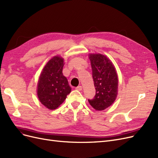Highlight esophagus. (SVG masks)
Masks as SVG:
<instances>
[{"instance_id":"34e87169","label":"esophagus","mask_w":158,"mask_h":158,"mask_svg":"<svg viewBox=\"0 0 158 158\" xmlns=\"http://www.w3.org/2000/svg\"><path fill=\"white\" fill-rule=\"evenodd\" d=\"M76 89L79 90V91H81V90L82 89V86H81V85H79V86H78V87H76Z\"/></svg>"}]
</instances>
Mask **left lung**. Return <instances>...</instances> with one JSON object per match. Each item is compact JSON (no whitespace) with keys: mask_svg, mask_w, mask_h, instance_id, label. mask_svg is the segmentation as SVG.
Listing matches in <instances>:
<instances>
[{"mask_svg":"<svg viewBox=\"0 0 158 158\" xmlns=\"http://www.w3.org/2000/svg\"><path fill=\"white\" fill-rule=\"evenodd\" d=\"M95 95L88 99L89 104L97 111H102L113 103L117 95L118 76L115 68L106 56L89 54Z\"/></svg>","mask_w":158,"mask_h":158,"instance_id":"left-lung-1","label":"left lung"}]
</instances>
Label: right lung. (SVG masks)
I'll return each instance as SVG.
<instances>
[{
	"label": "right lung",
	"instance_id": "right-lung-1",
	"mask_svg": "<svg viewBox=\"0 0 158 158\" xmlns=\"http://www.w3.org/2000/svg\"><path fill=\"white\" fill-rule=\"evenodd\" d=\"M64 59L55 56L43 69L37 84V96L49 109H56L71 92L68 80L63 74Z\"/></svg>",
	"mask_w": 158,
	"mask_h": 158
}]
</instances>
